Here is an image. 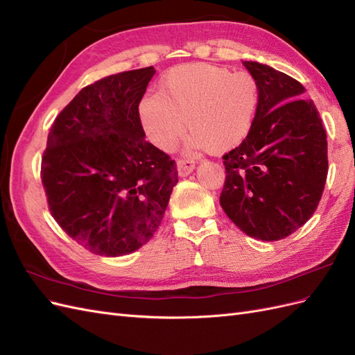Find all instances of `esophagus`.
Masks as SVG:
<instances>
[{"instance_id":"1","label":"esophagus","mask_w":355,"mask_h":355,"mask_svg":"<svg viewBox=\"0 0 355 355\" xmlns=\"http://www.w3.org/2000/svg\"><path fill=\"white\" fill-rule=\"evenodd\" d=\"M194 168H196V161L194 159H178V173H179V176L185 178Z\"/></svg>"}]
</instances>
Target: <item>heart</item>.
<instances>
[{"instance_id": "1", "label": "heart", "mask_w": 355, "mask_h": 355, "mask_svg": "<svg viewBox=\"0 0 355 355\" xmlns=\"http://www.w3.org/2000/svg\"><path fill=\"white\" fill-rule=\"evenodd\" d=\"M256 106L257 85L249 75L188 63L171 68L161 78L158 93L144 96L139 116L149 141L163 151L176 146L188 121V149L223 153L250 133Z\"/></svg>"}]
</instances>
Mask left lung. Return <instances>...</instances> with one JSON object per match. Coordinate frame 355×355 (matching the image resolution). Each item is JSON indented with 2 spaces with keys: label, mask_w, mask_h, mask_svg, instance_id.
Returning a JSON list of instances; mask_svg holds the SVG:
<instances>
[{
  "label": "left lung",
  "mask_w": 355,
  "mask_h": 355,
  "mask_svg": "<svg viewBox=\"0 0 355 355\" xmlns=\"http://www.w3.org/2000/svg\"><path fill=\"white\" fill-rule=\"evenodd\" d=\"M257 85L250 133L223 155L220 206L256 240L288 237L313 216L327 178V135L305 87L284 72L244 62Z\"/></svg>",
  "instance_id": "1"
}]
</instances>
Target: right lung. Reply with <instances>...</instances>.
Segmentation results:
<instances>
[{
	"mask_svg": "<svg viewBox=\"0 0 355 355\" xmlns=\"http://www.w3.org/2000/svg\"><path fill=\"white\" fill-rule=\"evenodd\" d=\"M154 73L148 67L87 85L50 128L41 180L51 216L94 254L141 249L178 184L175 159L145 141L139 116Z\"/></svg>",
	"mask_w": 355,
	"mask_h": 355,
	"instance_id": "add662e5",
	"label": "right lung"
}]
</instances>
